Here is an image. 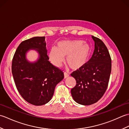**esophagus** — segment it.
I'll use <instances>...</instances> for the list:
<instances>
[{"label":"esophagus","mask_w":129,"mask_h":129,"mask_svg":"<svg viewBox=\"0 0 129 129\" xmlns=\"http://www.w3.org/2000/svg\"><path fill=\"white\" fill-rule=\"evenodd\" d=\"M64 78L66 79L67 78H68L69 76V75L68 74V73L67 72H64Z\"/></svg>","instance_id":"1"}]
</instances>
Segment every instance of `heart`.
<instances>
[{
    "label": "heart",
    "instance_id": "1",
    "mask_svg": "<svg viewBox=\"0 0 129 129\" xmlns=\"http://www.w3.org/2000/svg\"><path fill=\"white\" fill-rule=\"evenodd\" d=\"M91 52V46L83 40H62L57 43V48L50 49L49 57L54 66L60 67L67 56V64L71 69L76 70L88 62Z\"/></svg>",
    "mask_w": 129,
    "mask_h": 129
}]
</instances>
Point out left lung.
Returning <instances> with one entry per match:
<instances>
[{"label":"left lung","mask_w":129,"mask_h":129,"mask_svg":"<svg viewBox=\"0 0 129 129\" xmlns=\"http://www.w3.org/2000/svg\"><path fill=\"white\" fill-rule=\"evenodd\" d=\"M91 37L95 43L91 58L83 68L71 74L76 81V86L71 90L72 97L83 105L96 103L103 96L111 71V60L106 46L100 39Z\"/></svg>","instance_id":"left-lung-1"}]
</instances>
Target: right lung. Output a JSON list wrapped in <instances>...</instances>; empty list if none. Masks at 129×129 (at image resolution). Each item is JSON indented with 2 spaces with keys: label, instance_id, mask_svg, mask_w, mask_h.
<instances>
[{
  "label": "right lung",
  "instance_id": "1",
  "mask_svg": "<svg viewBox=\"0 0 129 129\" xmlns=\"http://www.w3.org/2000/svg\"><path fill=\"white\" fill-rule=\"evenodd\" d=\"M45 37H36L21 42L14 55L12 72L16 88L24 100L34 105L48 103L64 73L49 61ZM36 51L38 58L29 62L26 54Z\"/></svg>",
  "mask_w": 129,
  "mask_h": 129
}]
</instances>
